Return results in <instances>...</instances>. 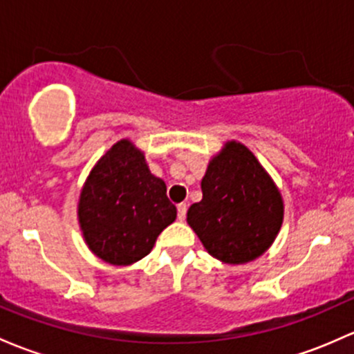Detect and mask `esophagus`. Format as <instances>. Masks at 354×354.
Wrapping results in <instances>:
<instances>
[{
    "mask_svg": "<svg viewBox=\"0 0 354 354\" xmlns=\"http://www.w3.org/2000/svg\"><path fill=\"white\" fill-rule=\"evenodd\" d=\"M187 210H188L187 203H180V205H178V218H180V221H185V217H187Z\"/></svg>",
    "mask_w": 354,
    "mask_h": 354,
    "instance_id": "34e87169",
    "label": "esophagus"
}]
</instances>
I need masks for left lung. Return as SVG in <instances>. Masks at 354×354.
Instances as JSON below:
<instances>
[{"label": "left lung", "mask_w": 354, "mask_h": 354, "mask_svg": "<svg viewBox=\"0 0 354 354\" xmlns=\"http://www.w3.org/2000/svg\"><path fill=\"white\" fill-rule=\"evenodd\" d=\"M202 200L188 208L187 222L210 256L244 265L265 254L283 224V196L254 154L227 140L208 161Z\"/></svg>", "instance_id": "1"}]
</instances>
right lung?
<instances>
[{
    "instance_id": "add662e5",
    "label": "right lung",
    "mask_w": 354,
    "mask_h": 354,
    "mask_svg": "<svg viewBox=\"0 0 354 354\" xmlns=\"http://www.w3.org/2000/svg\"><path fill=\"white\" fill-rule=\"evenodd\" d=\"M176 221L166 183L154 176L132 140L115 142L89 171L77 200V222L89 251L113 266L147 256Z\"/></svg>"
}]
</instances>
